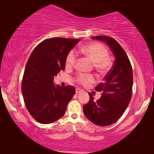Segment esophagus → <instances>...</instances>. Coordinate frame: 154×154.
I'll use <instances>...</instances> for the list:
<instances>
[{
  "mask_svg": "<svg viewBox=\"0 0 154 154\" xmlns=\"http://www.w3.org/2000/svg\"><path fill=\"white\" fill-rule=\"evenodd\" d=\"M80 92H82V90H81L80 88H76V93L77 94L79 93Z\"/></svg>",
  "mask_w": 154,
  "mask_h": 154,
  "instance_id": "obj_1",
  "label": "esophagus"
}]
</instances>
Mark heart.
<instances>
[{
    "mask_svg": "<svg viewBox=\"0 0 154 154\" xmlns=\"http://www.w3.org/2000/svg\"><path fill=\"white\" fill-rule=\"evenodd\" d=\"M81 51L94 62V66L96 71L100 72L108 71L111 61L108 58V50L105 46L98 43H92L82 47ZM77 59L76 51L75 50L70 51L66 58V66H73L76 63ZM76 81L81 85H88L94 82V77L92 75L80 73L77 75Z\"/></svg>",
    "mask_w": 154,
    "mask_h": 154,
    "instance_id": "1",
    "label": "heart"
}]
</instances>
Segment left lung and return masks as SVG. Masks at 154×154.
<instances>
[{
  "label": "left lung",
  "mask_w": 154,
  "mask_h": 154,
  "mask_svg": "<svg viewBox=\"0 0 154 154\" xmlns=\"http://www.w3.org/2000/svg\"><path fill=\"white\" fill-rule=\"evenodd\" d=\"M107 43L115 56L112 69L95 88L101 92V98L94 100L90 92V100L83 105L86 118L96 125L106 126L114 124L121 118L130 101L132 94V68L126 51L117 41L110 36H92Z\"/></svg>",
  "instance_id": "obj_1"
}]
</instances>
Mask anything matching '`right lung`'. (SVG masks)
Wrapping results in <instances>:
<instances>
[{
  "label": "right lung",
  "mask_w": 154,
  "mask_h": 154,
  "mask_svg": "<svg viewBox=\"0 0 154 154\" xmlns=\"http://www.w3.org/2000/svg\"><path fill=\"white\" fill-rule=\"evenodd\" d=\"M79 39L54 37L40 43L30 56L22 82L28 112L36 121L50 124L62 118L75 94L72 85H54V77L64 71L66 58Z\"/></svg>",
  "instance_id": "add662e5"
}]
</instances>
